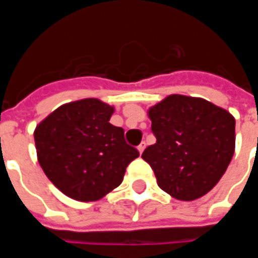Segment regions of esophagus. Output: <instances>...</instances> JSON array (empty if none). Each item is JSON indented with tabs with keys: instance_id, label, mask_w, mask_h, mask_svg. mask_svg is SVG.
Segmentation results:
<instances>
[{
	"instance_id": "1",
	"label": "esophagus",
	"mask_w": 258,
	"mask_h": 258,
	"mask_svg": "<svg viewBox=\"0 0 258 258\" xmlns=\"http://www.w3.org/2000/svg\"><path fill=\"white\" fill-rule=\"evenodd\" d=\"M145 148H146V144H145V142H142V144H141V145L138 146V152H140L141 155L144 153V151H145Z\"/></svg>"
}]
</instances>
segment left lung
<instances>
[{"instance_id":"1","label":"left lung","mask_w":258,"mask_h":258,"mask_svg":"<svg viewBox=\"0 0 258 258\" xmlns=\"http://www.w3.org/2000/svg\"><path fill=\"white\" fill-rule=\"evenodd\" d=\"M148 116L156 144L142 159L160 189L184 202L210 192L235 153V117L203 98L179 94L149 107Z\"/></svg>"}]
</instances>
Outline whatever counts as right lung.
Listing matches in <instances>:
<instances>
[{"label":"right lung","mask_w":258,"mask_h":258,"mask_svg":"<svg viewBox=\"0 0 258 258\" xmlns=\"http://www.w3.org/2000/svg\"><path fill=\"white\" fill-rule=\"evenodd\" d=\"M114 112L101 99L64 103L34 130L37 160L48 179L68 198L96 202L121 184L140 152L109 123Z\"/></svg>","instance_id":"obj_1"}]
</instances>
